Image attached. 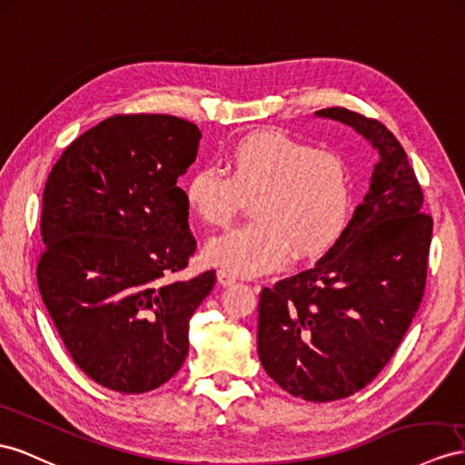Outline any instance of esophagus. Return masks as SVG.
<instances>
[{"label": "esophagus", "instance_id": "1", "mask_svg": "<svg viewBox=\"0 0 465 465\" xmlns=\"http://www.w3.org/2000/svg\"><path fill=\"white\" fill-rule=\"evenodd\" d=\"M218 282L222 287H232V284H235V277L225 271H218Z\"/></svg>", "mask_w": 465, "mask_h": 465}]
</instances>
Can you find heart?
<instances>
[{"instance_id":"heart-1","label":"heart","mask_w":465,"mask_h":465,"mask_svg":"<svg viewBox=\"0 0 465 465\" xmlns=\"http://www.w3.org/2000/svg\"><path fill=\"white\" fill-rule=\"evenodd\" d=\"M225 166L230 176L200 166L184 184L188 210L213 228L228 225L252 200L253 222L206 245L212 267L235 277L265 275L287 263L291 252L296 259L324 255L346 232L351 176L340 153L267 127L233 141Z\"/></svg>"}]
</instances>
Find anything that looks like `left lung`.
Instances as JSON below:
<instances>
[{
    "instance_id": "left-lung-1",
    "label": "left lung",
    "mask_w": 465,
    "mask_h": 465,
    "mask_svg": "<svg viewBox=\"0 0 465 465\" xmlns=\"http://www.w3.org/2000/svg\"><path fill=\"white\" fill-rule=\"evenodd\" d=\"M316 115L355 129L379 163L338 243L312 269L261 291L257 353L281 389L328 402L371 383L407 334L424 294L432 218L383 124L346 108Z\"/></svg>"
}]
</instances>
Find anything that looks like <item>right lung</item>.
Wrapping results in <instances>:
<instances>
[{"label":"right lung","mask_w":465,"mask_h":465,"mask_svg":"<svg viewBox=\"0 0 465 465\" xmlns=\"http://www.w3.org/2000/svg\"><path fill=\"white\" fill-rule=\"evenodd\" d=\"M200 137L174 115H114L70 143L45 184L39 291L74 363L105 389L166 383L216 284V271L169 281L196 249L176 181Z\"/></svg>","instance_id":"obj_1"}]
</instances>
